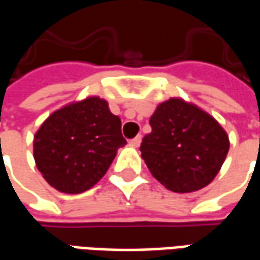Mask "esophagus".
I'll list each match as a JSON object with an SVG mask.
<instances>
[{"instance_id":"1","label":"esophagus","mask_w":260,"mask_h":260,"mask_svg":"<svg viewBox=\"0 0 260 260\" xmlns=\"http://www.w3.org/2000/svg\"><path fill=\"white\" fill-rule=\"evenodd\" d=\"M141 142H142V136L138 135L136 138H134V139H131L129 145H131V146H134V147H138L139 145H141Z\"/></svg>"}]
</instances>
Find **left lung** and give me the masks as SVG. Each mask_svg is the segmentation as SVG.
<instances>
[{
    "mask_svg": "<svg viewBox=\"0 0 260 260\" xmlns=\"http://www.w3.org/2000/svg\"><path fill=\"white\" fill-rule=\"evenodd\" d=\"M149 124L152 132L142 141V158L161 185L186 193L214 180L229 153L230 141L210 114L173 97L158 104Z\"/></svg>",
    "mask_w": 260,
    "mask_h": 260,
    "instance_id": "1",
    "label": "left lung"
}]
</instances>
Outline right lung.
Returning a JSON list of instances; mask_svg holds the SVG:
<instances>
[{
	"mask_svg": "<svg viewBox=\"0 0 260 260\" xmlns=\"http://www.w3.org/2000/svg\"><path fill=\"white\" fill-rule=\"evenodd\" d=\"M125 145L121 119L93 96L54 111L35 135L33 156L53 188L80 193L102 180Z\"/></svg>",
	"mask_w": 260,
	"mask_h": 260,
	"instance_id": "right-lung-1",
	"label": "right lung"
}]
</instances>
